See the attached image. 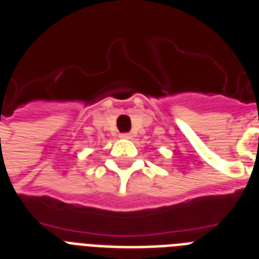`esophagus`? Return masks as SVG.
Here are the masks:
<instances>
[{
	"label": "esophagus",
	"mask_w": 259,
	"mask_h": 259,
	"mask_svg": "<svg viewBox=\"0 0 259 259\" xmlns=\"http://www.w3.org/2000/svg\"><path fill=\"white\" fill-rule=\"evenodd\" d=\"M119 137L123 138V140H130V138H132V134H130V133H122Z\"/></svg>",
	"instance_id": "34e87169"
}]
</instances>
